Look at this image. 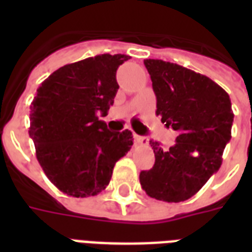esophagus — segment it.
I'll use <instances>...</instances> for the list:
<instances>
[{
	"label": "esophagus",
	"instance_id": "34e87169",
	"mask_svg": "<svg viewBox=\"0 0 252 252\" xmlns=\"http://www.w3.org/2000/svg\"><path fill=\"white\" fill-rule=\"evenodd\" d=\"M134 141H136V144H138V145H144V146H148V144H149L148 137L138 136V134H134Z\"/></svg>",
	"mask_w": 252,
	"mask_h": 252
}]
</instances>
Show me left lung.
<instances>
[{"label": "left lung", "mask_w": 252, "mask_h": 252, "mask_svg": "<svg viewBox=\"0 0 252 252\" xmlns=\"http://www.w3.org/2000/svg\"><path fill=\"white\" fill-rule=\"evenodd\" d=\"M144 64L157 96L156 114L179 134L168 150L150 140L156 163L140 172V183L150 197L179 203L196 195L221 167L234 119L230 98L215 81L191 69L154 59Z\"/></svg>", "instance_id": "obj_1"}]
</instances>
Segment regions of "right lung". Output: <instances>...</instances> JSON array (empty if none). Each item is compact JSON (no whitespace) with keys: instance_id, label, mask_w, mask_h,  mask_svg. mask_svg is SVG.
Here are the masks:
<instances>
[{"instance_id":"add662e5","label":"right lung","mask_w":252,"mask_h":252,"mask_svg":"<svg viewBox=\"0 0 252 252\" xmlns=\"http://www.w3.org/2000/svg\"><path fill=\"white\" fill-rule=\"evenodd\" d=\"M126 55H99L57 69L31 103L30 137L45 175L73 197L98 195L115 163L133 145L128 129L110 132L106 116L118 93L116 70Z\"/></svg>"}]
</instances>
